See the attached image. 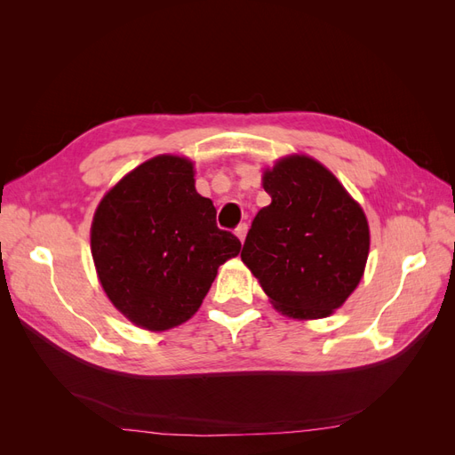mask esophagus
Returning <instances> with one entry per match:
<instances>
[{"instance_id":"1","label":"esophagus","mask_w":455,"mask_h":455,"mask_svg":"<svg viewBox=\"0 0 455 455\" xmlns=\"http://www.w3.org/2000/svg\"><path fill=\"white\" fill-rule=\"evenodd\" d=\"M246 231H249V226H246V224H239L237 229H235V235L241 239V243H243L244 237H246Z\"/></svg>"}]
</instances>
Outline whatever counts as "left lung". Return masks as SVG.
<instances>
[{
	"label": "left lung",
	"mask_w": 455,
	"mask_h": 455,
	"mask_svg": "<svg viewBox=\"0 0 455 455\" xmlns=\"http://www.w3.org/2000/svg\"><path fill=\"white\" fill-rule=\"evenodd\" d=\"M271 204L246 233L241 258L275 307L321 319L359 284L370 233L359 203L311 157L281 159L264 174Z\"/></svg>",
	"instance_id": "8db88e82"
}]
</instances>
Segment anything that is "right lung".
Here are the masks:
<instances>
[{"instance_id": "obj_1", "label": "right lung", "mask_w": 455, "mask_h": 455, "mask_svg": "<svg viewBox=\"0 0 455 455\" xmlns=\"http://www.w3.org/2000/svg\"><path fill=\"white\" fill-rule=\"evenodd\" d=\"M91 251L112 304L134 324L167 330L199 309L241 241L216 226L212 201L196 191L194 164L159 156L100 201Z\"/></svg>"}]
</instances>
